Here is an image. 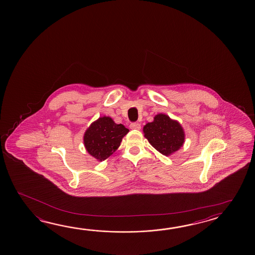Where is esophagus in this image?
I'll return each instance as SVG.
<instances>
[{
	"mask_svg": "<svg viewBox=\"0 0 255 255\" xmlns=\"http://www.w3.org/2000/svg\"><path fill=\"white\" fill-rule=\"evenodd\" d=\"M129 128L131 129L139 130L141 128V125L139 123H132L130 124Z\"/></svg>",
	"mask_w": 255,
	"mask_h": 255,
	"instance_id": "obj_1",
	"label": "esophagus"
}]
</instances>
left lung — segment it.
<instances>
[{
  "label": "left lung",
  "mask_w": 255,
  "mask_h": 255,
  "mask_svg": "<svg viewBox=\"0 0 255 255\" xmlns=\"http://www.w3.org/2000/svg\"><path fill=\"white\" fill-rule=\"evenodd\" d=\"M143 132L150 145L165 156L174 154L185 143V131L179 122L162 113L145 124Z\"/></svg>",
  "instance_id": "obj_1"
}]
</instances>
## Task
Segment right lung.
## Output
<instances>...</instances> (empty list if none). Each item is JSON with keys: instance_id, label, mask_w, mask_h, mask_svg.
<instances>
[{"instance_id": "right-lung-1", "label": "right lung", "mask_w": 255, "mask_h": 255, "mask_svg": "<svg viewBox=\"0 0 255 255\" xmlns=\"http://www.w3.org/2000/svg\"><path fill=\"white\" fill-rule=\"evenodd\" d=\"M128 131L122 124H116L110 117L99 118L86 130L83 136L86 150L98 161H104L120 147Z\"/></svg>"}]
</instances>
